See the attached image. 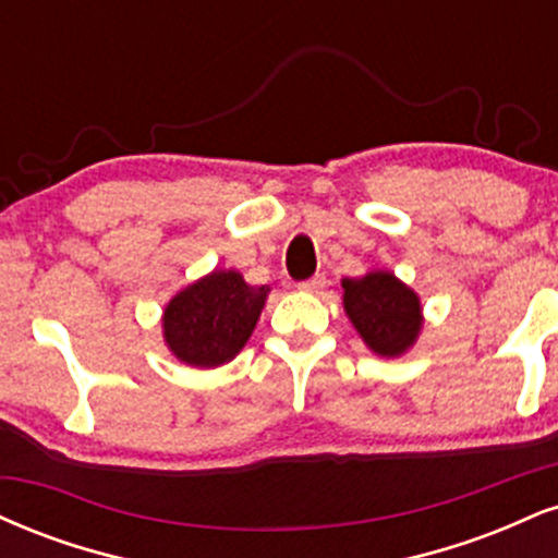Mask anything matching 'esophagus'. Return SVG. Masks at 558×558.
<instances>
[{
    "label": "esophagus",
    "mask_w": 558,
    "mask_h": 558,
    "mask_svg": "<svg viewBox=\"0 0 558 558\" xmlns=\"http://www.w3.org/2000/svg\"><path fill=\"white\" fill-rule=\"evenodd\" d=\"M325 283H327L325 275H314V278H308V280H304V283H299V288H301V291L317 293V291H322V288H325Z\"/></svg>",
    "instance_id": "esophagus-1"
}]
</instances>
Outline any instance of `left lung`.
I'll return each mask as SVG.
<instances>
[{
  "mask_svg": "<svg viewBox=\"0 0 558 558\" xmlns=\"http://www.w3.org/2000/svg\"><path fill=\"white\" fill-rule=\"evenodd\" d=\"M345 312L366 345L379 355H400L421 330L418 296L392 272H368L343 280Z\"/></svg>",
  "mask_w": 558,
  "mask_h": 558,
  "instance_id": "8db88e82",
  "label": "left lung"
}]
</instances>
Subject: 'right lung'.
Segmentation results:
<instances>
[{
	"mask_svg": "<svg viewBox=\"0 0 558 558\" xmlns=\"http://www.w3.org/2000/svg\"><path fill=\"white\" fill-rule=\"evenodd\" d=\"M267 286H250L239 272L215 270L184 288L163 312V338L179 361L213 368L244 348L265 306Z\"/></svg>",
	"mask_w": 558,
	"mask_h": 558,
	"instance_id": "obj_1",
	"label": "right lung"
}]
</instances>
